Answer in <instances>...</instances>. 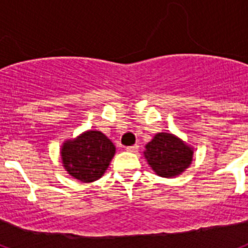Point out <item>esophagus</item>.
<instances>
[{"instance_id":"obj_1","label":"esophagus","mask_w":248,"mask_h":248,"mask_svg":"<svg viewBox=\"0 0 248 248\" xmlns=\"http://www.w3.org/2000/svg\"><path fill=\"white\" fill-rule=\"evenodd\" d=\"M138 150H139V145H138V144H135V145H133V146H128V148H126V151H130V153H138Z\"/></svg>"}]
</instances>
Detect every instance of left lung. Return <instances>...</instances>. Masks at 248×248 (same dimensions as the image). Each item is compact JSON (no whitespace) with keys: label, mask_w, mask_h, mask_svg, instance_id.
<instances>
[{"label":"left lung","mask_w":248,"mask_h":248,"mask_svg":"<svg viewBox=\"0 0 248 248\" xmlns=\"http://www.w3.org/2000/svg\"><path fill=\"white\" fill-rule=\"evenodd\" d=\"M148 164L161 177H174L183 174L192 161L194 150L180 138L170 133H157L145 145Z\"/></svg>","instance_id":"obj_1"}]
</instances>
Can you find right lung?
Returning <instances> with one entry per match:
<instances>
[{"label": "right lung", "mask_w": 248, "mask_h": 248, "mask_svg": "<svg viewBox=\"0 0 248 248\" xmlns=\"http://www.w3.org/2000/svg\"><path fill=\"white\" fill-rule=\"evenodd\" d=\"M115 154V146L99 130L84 131L64 141L61 159L65 171L82 183H93L103 176Z\"/></svg>", "instance_id": "right-lung-1"}]
</instances>
